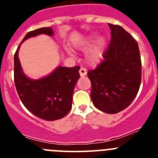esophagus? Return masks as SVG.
<instances>
[{
	"instance_id": "esophagus-1",
	"label": "esophagus",
	"mask_w": 158,
	"mask_h": 158,
	"mask_svg": "<svg viewBox=\"0 0 158 158\" xmlns=\"http://www.w3.org/2000/svg\"><path fill=\"white\" fill-rule=\"evenodd\" d=\"M79 73H80L81 77H85L87 74V70L85 68H81L80 70H79Z\"/></svg>"
}]
</instances>
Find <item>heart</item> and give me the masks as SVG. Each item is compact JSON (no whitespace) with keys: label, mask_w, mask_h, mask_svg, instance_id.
Returning <instances> with one entry per match:
<instances>
[{"label":"heart","mask_w":158,"mask_h":158,"mask_svg":"<svg viewBox=\"0 0 158 158\" xmlns=\"http://www.w3.org/2000/svg\"><path fill=\"white\" fill-rule=\"evenodd\" d=\"M95 38H96L95 36H90L87 40H85L79 47L81 50H84V51L89 49V51L86 54V62L89 65H92V66H96L101 62L104 58L106 47V40L104 37L99 38L98 40H96V43L92 47L91 46L95 42ZM65 51L70 54L73 52L72 50L68 47L65 48Z\"/></svg>","instance_id":"b5f03b06"}]
</instances>
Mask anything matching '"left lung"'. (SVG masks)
Wrapping results in <instances>:
<instances>
[{
    "label": "left lung",
    "mask_w": 158,
    "mask_h": 158,
    "mask_svg": "<svg viewBox=\"0 0 158 158\" xmlns=\"http://www.w3.org/2000/svg\"><path fill=\"white\" fill-rule=\"evenodd\" d=\"M111 39L103 62L88 72L96 108L115 114L127 107L139 92L142 62L138 43L121 26L108 23Z\"/></svg>",
    "instance_id": "obj_1"
}]
</instances>
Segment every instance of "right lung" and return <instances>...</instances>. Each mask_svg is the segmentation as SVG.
<instances>
[{
	"label": "right lung",
	"instance_id": "add662e5",
	"mask_svg": "<svg viewBox=\"0 0 158 158\" xmlns=\"http://www.w3.org/2000/svg\"><path fill=\"white\" fill-rule=\"evenodd\" d=\"M42 34L54 35L51 27H42L28 32L14 55V81L19 99L27 110L44 120L63 118L72 107L73 93L80 78V66L58 65L50 74L40 79L26 76L19 59V50L23 41Z\"/></svg>",
	"mask_w": 158,
	"mask_h": 158
}]
</instances>
